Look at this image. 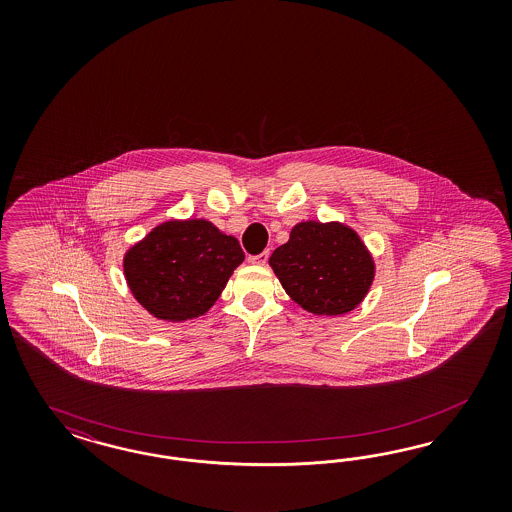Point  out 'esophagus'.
Segmentation results:
<instances>
[{"label": "esophagus", "mask_w": 512, "mask_h": 512, "mask_svg": "<svg viewBox=\"0 0 512 512\" xmlns=\"http://www.w3.org/2000/svg\"><path fill=\"white\" fill-rule=\"evenodd\" d=\"M266 261H268V251H263V253H259V255L249 257V263L257 264V266H264Z\"/></svg>", "instance_id": "obj_1"}]
</instances>
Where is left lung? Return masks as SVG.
<instances>
[{"label": "left lung", "instance_id": "obj_1", "mask_svg": "<svg viewBox=\"0 0 512 512\" xmlns=\"http://www.w3.org/2000/svg\"><path fill=\"white\" fill-rule=\"evenodd\" d=\"M268 264L285 293L315 315L355 310L375 279L372 251L341 221L296 223Z\"/></svg>", "mask_w": 512, "mask_h": 512}]
</instances>
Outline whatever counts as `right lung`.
Listing matches in <instances>:
<instances>
[{"label":"right lung","mask_w":512,"mask_h":512,"mask_svg":"<svg viewBox=\"0 0 512 512\" xmlns=\"http://www.w3.org/2000/svg\"><path fill=\"white\" fill-rule=\"evenodd\" d=\"M246 255L202 217L167 219L124 253L125 283L144 310L167 323L201 317Z\"/></svg>","instance_id":"1"}]
</instances>
